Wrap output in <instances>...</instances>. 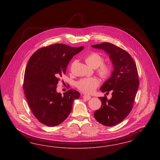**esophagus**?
<instances>
[{
  "instance_id": "1",
  "label": "esophagus",
  "mask_w": 160,
  "mask_h": 160,
  "mask_svg": "<svg viewBox=\"0 0 160 160\" xmlns=\"http://www.w3.org/2000/svg\"><path fill=\"white\" fill-rule=\"evenodd\" d=\"M84 99H86V100H89V99H91V97L89 96V95H86V94H84L83 96Z\"/></svg>"
}]
</instances>
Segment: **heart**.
<instances>
[{
	"mask_svg": "<svg viewBox=\"0 0 160 160\" xmlns=\"http://www.w3.org/2000/svg\"><path fill=\"white\" fill-rule=\"evenodd\" d=\"M85 62L92 68H97L99 76L106 78L112 72V66L109 63H104L103 57L98 53L92 52L85 58ZM99 84V80L96 77L83 78L76 83L77 88L86 93H91L97 89Z\"/></svg>",
	"mask_w": 160,
	"mask_h": 160,
	"instance_id": "1",
	"label": "heart"
}]
</instances>
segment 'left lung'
<instances>
[{"label":"left lung","instance_id":"left-lung-1","mask_svg":"<svg viewBox=\"0 0 160 160\" xmlns=\"http://www.w3.org/2000/svg\"><path fill=\"white\" fill-rule=\"evenodd\" d=\"M92 47L108 54L113 67L111 76L100 88L102 92H111L112 97H99L101 107L94 113L98 122L112 127L122 122L132 110L139 85L137 67L129 54L113 44L103 42Z\"/></svg>","mask_w":160,"mask_h":160}]
</instances>
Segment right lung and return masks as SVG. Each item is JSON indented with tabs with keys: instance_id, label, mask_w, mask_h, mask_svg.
<instances>
[{
	"instance_id": "add662e5",
	"label": "right lung",
	"mask_w": 160,
	"mask_h": 160,
	"mask_svg": "<svg viewBox=\"0 0 160 160\" xmlns=\"http://www.w3.org/2000/svg\"><path fill=\"white\" fill-rule=\"evenodd\" d=\"M83 48L56 44L39 49L29 59L23 89L32 112L42 124L59 125L68 116L74 100L80 97V93L75 90L70 89L62 95L56 88L69 61Z\"/></svg>"
}]
</instances>
